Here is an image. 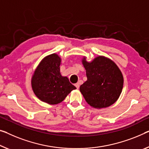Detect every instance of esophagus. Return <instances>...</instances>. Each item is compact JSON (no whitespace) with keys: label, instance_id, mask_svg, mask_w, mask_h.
<instances>
[{"label":"esophagus","instance_id":"obj_1","mask_svg":"<svg viewBox=\"0 0 149 149\" xmlns=\"http://www.w3.org/2000/svg\"><path fill=\"white\" fill-rule=\"evenodd\" d=\"M75 86H76L77 89H78V88H79V86H80V84H79V82H77V83L75 84Z\"/></svg>","mask_w":149,"mask_h":149}]
</instances>
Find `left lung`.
Listing matches in <instances>:
<instances>
[{"mask_svg":"<svg viewBox=\"0 0 149 149\" xmlns=\"http://www.w3.org/2000/svg\"><path fill=\"white\" fill-rule=\"evenodd\" d=\"M87 81L80 86L86 102L95 109L107 108L118 99L124 79L120 68L111 59L98 56L88 62L82 59Z\"/></svg>","mask_w":149,"mask_h":149,"instance_id":"left-lung-1","label":"left lung"}]
</instances>
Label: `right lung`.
<instances>
[{
  "instance_id": "right-lung-1",
  "label": "right lung",
  "mask_w": 149,
  "mask_h": 149,
  "mask_svg": "<svg viewBox=\"0 0 149 149\" xmlns=\"http://www.w3.org/2000/svg\"><path fill=\"white\" fill-rule=\"evenodd\" d=\"M61 58L58 54H49L42 59L31 78V86L41 101L49 104L63 102L77 88L60 72Z\"/></svg>"
}]
</instances>
